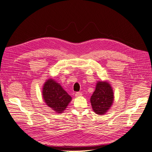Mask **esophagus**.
Masks as SVG:
<instances>
[{"instance_id":"obj_1","label":"esophagus","mask_w":152,"mask_h":152,"mask_svg":"<svg viewBox=\"0 0 152 152\" xmlns=\"http://www.w3.org/2000/svg\"><path fill=\"white\" fill-rule=\"evenodd\" d=\"M82 95V94L80 92H77V93H75V97H79V96H81Z\"/></svg>"}]
</instances>
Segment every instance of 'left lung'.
Returning a JSON list of instances; mask_svg holds the SVG:
<instances>
[{
  "mask_svg": "<svg viewBox=\"0 0 152 152\" xmlns=\"http://www.w3.org/2000/svg\"><path fill=\"white\" fill-rule=\"evenodd\" d=\"M114 94L113 88L107 81H98L90 102L95 113L104 115L113 104Z\"/></svg>",
  "mask_w": 152,
  "mask_h": 152,
  "instance_id": "left-lung-1",
  "label": "left lung"
}]
</instances>
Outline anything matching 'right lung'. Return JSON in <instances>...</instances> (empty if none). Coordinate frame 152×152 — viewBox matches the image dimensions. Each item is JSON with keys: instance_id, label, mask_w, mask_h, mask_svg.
Returning <instances> with one entry per match:
<instances>
[{"instance_id": "1", "label": "right lung", "mask_w": 152, "mask_h": 152, "mask_svg": "<svg viewBox=\"0 0 152 152\" xmlns=\"http://www.w3.org/2000/svg\"><path fill=\"white\" fill-rule=\"evenodd\" d=\"M42 94L45 104L58 113L64 112L72 99L61 86L53 79L45 81Z\"/></svg>"}]
</instances>
